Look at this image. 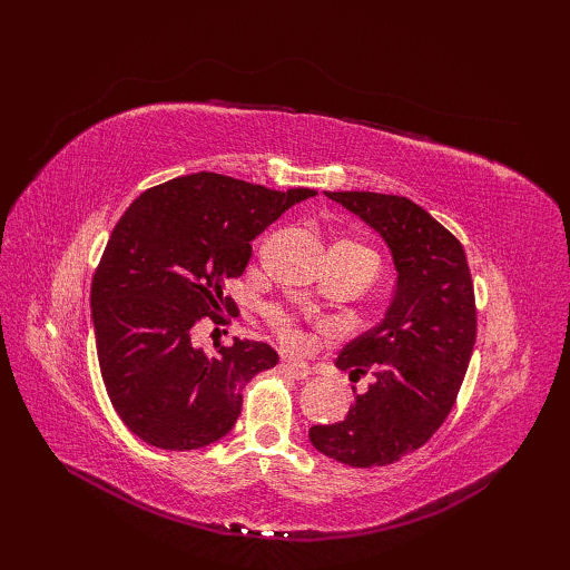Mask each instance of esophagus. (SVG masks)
Returning <instances> with one entry per match:
<instances>
[{"label": "esophagus", "instance_id": "1", "mask_svg": "<svg viewBox=\"0 0 570 570\" xmlns=\"http://www.w3.org/2000/svg\"><path fill=\"white\" fill-rule=\"evenodd\" d=\"M283 371H285L289 377H297V381H306V377L312 375V366L304 364V361H285Z\"/></svg>", "mask_w": 570, "mask_h": 570}]
</instances>
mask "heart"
<instances>
[{
    "instance_id": "1",
    "label": "heart",
    "mask_w": 570,
    "mask_h": 570,
    "mask_svg": "<svg viewBox=\"0 0 570 570\" xmlns=\"http://www.w3.org/2000/svg\"><path fill=\"white\" fill-rule=\"evenodd\" d=\"M342 245H354V243H342ZM354 247H361V245H354ZM361 249H366V247H361ZM368 252H371V249H368ZM266 318H268L271 327L275 331V335H278L285 344H289V347H297V344L304 340L302 327H299L297 318L292 316V314H287L285 308L271 306L268 312H266Z\"/></svg>"
}]
</instances>
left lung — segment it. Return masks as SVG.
Returning <instances> with one entry per match:
<instances>
[{
	"label": "left lung",
	"instance_id": "8db88e82",
	"mask_svg": "<svg viewBox=\"0 0 570 570\" xmlns=\"http://www.w3.org/2000/svg\"><path fill=\"white\" fill-rule=\"evenodd\" d=\"M383 235L396 289L383 323L350 342L337 366L373 383L344 421L308 430L314 446L354 469L416 452L450 416L475 344V292L459 239L396 195L325 193Z\"/></svg>",
	"mask_w": 570,
	"mask_h": 570
}]
</instances>
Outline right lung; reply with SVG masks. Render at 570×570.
<instances>
[{"label": "right lung", "mask_w": 570, "mask_h": 570, "mask_svg": "<svg viewBox=\"0 0 570 570\" xmlns=\"http://www.w3.org/2000/svg\"><path fill=\"white\" fill-rule=\"evenodd\" d=\"M312 195L202 170L145 189L120 216L90 302L101 381L130 433L170 452L230 433L243 387L278 354L254 340L206 354L193 331L202 318L226 323L235 302L223 287L245 273L252 239Z\"/></svg>", "instance_id": "right-lung-1"}]
</instances>
